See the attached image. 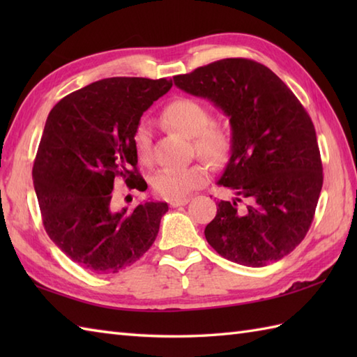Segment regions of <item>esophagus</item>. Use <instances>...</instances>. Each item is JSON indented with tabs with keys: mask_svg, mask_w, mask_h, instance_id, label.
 Masks as SVG:
<instances>
[{
	"mask_svg": "<svg viewBox=\"0 0 357 357\" xmlns=\"http://www.w3.org/2000/svg\"><path fill=\"white\" fill-rule=\"evenodd\" d=\"M190 202V198H184V199H173L170 201V207H181V206H185V204Z\"/></svg>",
	"mask_w": 357,
	"mask_h": 357,
	"instance_id": "esophagus-1",
	"label": "esophagus"
}]
</instances>
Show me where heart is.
<instances>
[{
  "instance_id": "1",
  "label": "heart",
  "mask_w": 357,
  "mask_h": 357,
  "mask_svg": "<svg viewBox=\"0 0 357 357\" xmlns=\"http://www.w3.org/2000/svg\"><path fill=\"white\" fill-rule=\"evenodd\" d=\"M164 123L193 138L196 151L211 162H221L230 147L229 135L221 126L210 123V112L206 105L190 98H179L162 112ZM132 144L136 158L142 164L151 162V130L146 124L136 126ZM208 178L207 167L193 164L188 167H165L151 178V187L164 199H183L195 188L201 187Z\"/></svg>"
}]
</instances>
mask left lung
<instances>
[{
  "label": "left lung",
  "instance_id": "8db88e82",
  "mask_svg": "<svg viewBox=\"0 0 357 357\" xmlns=\"http://www.w3.org/2000/svg\"><path fill=\"white\" fill-rule=\"evenodd\" d=\"M173 81L230 118V159L218 184L236 196L218 204L207 242L247 267L282 259L305 238L324 183L312 118L278 75L252 59H221Z\"/></svg>",
  "mask_w": 357,
  "mask_h": 357
}]
</instances>
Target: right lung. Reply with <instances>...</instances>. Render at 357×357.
Returning <instances> with one entry per match:
<instances>
[{"mask_svg":"<svg viewBox=\"0 0 357 357\" xmlns=\"http://www.w3.org/2000/svg\"><path fill=\"white\" fill-rule=\"evenodd\" d=\"M172 79L105 78L64 96L49 113L33 164L44 229L73 262L98 275L118 273L153 244L167 202L113 208L116 178L146 190L132 136L142 113Z\"/></svg>","mask_w":357,"mask_h":357,"instance_id":"add662e5","label":"right lung"}]
</instances>
